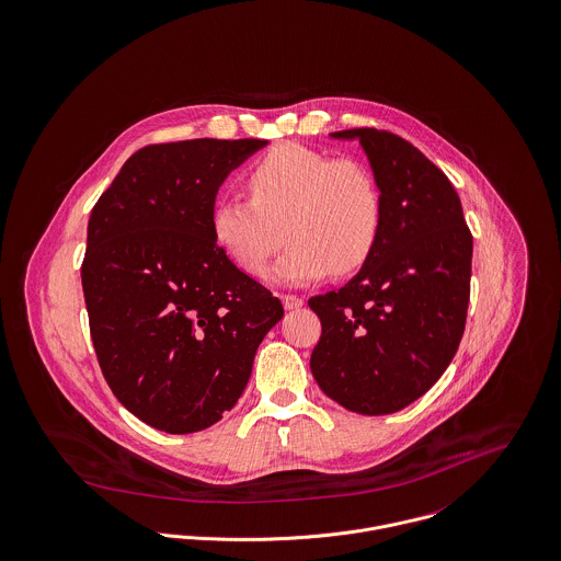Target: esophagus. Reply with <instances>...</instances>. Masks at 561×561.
<instances>
[{
	"mask_svg": "<svg viewBox=\"0 0 561 561\" xmlns=\"http://www.w3.org/2000/svg\"><path fill=\"white\" fill-rule=\"evenodd\" d=\"M282 304L286 310H299L304 308V299L297 295H282Z\"/></svg>",
	"mask_w": 561,
	"mask_h": 561,
	"instance_id": "1",
	"label": "esophagus"
}]
</instances>
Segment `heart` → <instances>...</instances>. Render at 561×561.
Here are the masks:
<instances>
[{
  "label": "heart",
  "instance_id": "heart-1",
  "mask_svg": "<svg viewBox=\"0 0 561 561\" xmlns=\"http://www.w3.org/2000/svg\"><path fill=\"white\" fill-rule=\"evenodd\" d=\"M251 197H221L210 215L217 243L260 275L288 237L271 275L306 286L327 273H351L374 250L382 226V195L373 170L299 144H282L248 174ZM285 228L282 229L280 226Z\"/></svg>",
  "mask_w": 561,
  "mask_h": 561
}]
</instances>
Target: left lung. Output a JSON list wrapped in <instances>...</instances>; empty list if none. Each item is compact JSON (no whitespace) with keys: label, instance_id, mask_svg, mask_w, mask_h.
<instances>
[{"label":"left lung","instance_id":"1","mask_svg":"<svg viewBox=\"0 0 561 561\" xmlns=\"http://www.w3.org/2000/svg\"><path fill=\"white\" fill-rule=\"evenodd\" d=\"M331 137L359 141L382 226L359 273L308 301L322 324L311 374L344 409L389 415L422 398L458 351L473 239L456 188L415 146L376 128Z\"/></svg>","mask_w":561,"mask_h":561}]
</instances>
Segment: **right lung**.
Listing matches in <instances>:
<instances>
[{
	"label": "right lung",
	"mask_w": 561,
	"mask_h": 561,
	"mask_svg": "<svg viewBox=\"0 0 561 561\" xmlns=\"http://www.w3.org/2000/svg\"><path fill=\"white\" fill-rule=\"evenodd\" d=\"M266 139H187L137 150L88 221L81 284L105 380L148 426L217 424L250 380L284 308L213 234L217 191Z\"/></svg>",
	"instance_id": "right-lung-1"
}]
</instances>
